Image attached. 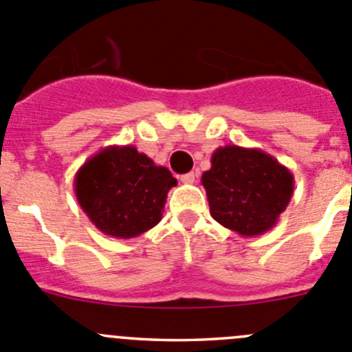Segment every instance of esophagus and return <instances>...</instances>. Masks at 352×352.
Returning a JSON list of instances; mask_svg holds the SVG:
<instances>
[{"label":"esophagus","mask_w":352,"mask_h":352,"mask_svg":"<svg viewBox=\"0 0 352 352\" xmlns=\"http://www.w3.org/2000/svg\"><path fill=\"white\" fill-rule=\"evenodd\" d=\"M194 180H196V173H194V172H189V173H184V175H180V182H182V184H194Z\"/></svg>","instance_id":"esophagus-1"}]
</instances>
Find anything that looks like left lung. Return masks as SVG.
I'll return each instance as SVG.
<instances>
[{
	"instance_id": "left-lung-1",
	"label": "left lung",
	"mask_w": 352,
	"mask_h": 352,
	"mask_svg": "<svg viewBox=\"0 0 352 352\" xmlns=\"http://www.w3.org/2000/svg\"><path fill=\"white\" fill-rule=\"evenodd\" d=\"M210 213L242 237L272 230L291 203L294 175L258 148L228 144L211 155V168L201 177Z\"/></svg>"
}]
</instances>
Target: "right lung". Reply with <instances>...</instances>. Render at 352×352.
<instances>
[{"label": "right lung", "mask_w": 352, "mask_h": 352, "mask_svg": "<svg viewBox=\"0 0 352 352\" xmlns=\"http://www.w3.org/2000/svg\"><path fill=\"white\" fill-rule=\"evenodd\" d=\"M177 180L134 146H108L91 156L74 179L78 204L100 232L132 239L160 223Z\"/></svg>", "instance_id": "obj_1"}]
</instances>
